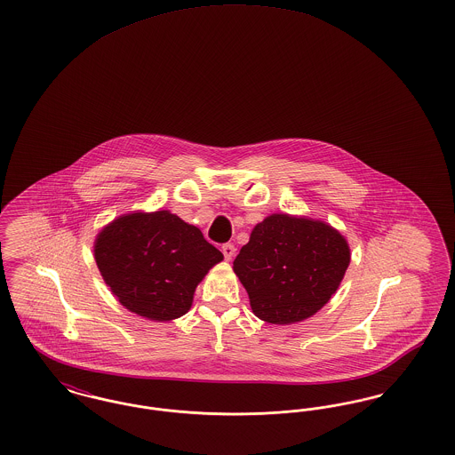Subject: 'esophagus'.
<instances>
[{"label": "esophagus", "mask_w": 455, "mask_h": 455, "mask_svg": "<svg viewBox=\"0 0 455 455\" xmlns=\"http://www.w3.org/2000/svg\"><path fill=\"white\" fill-rule=\"evenodd\" d=\"M221 252H223L225 259L232 260V258L235 256V245L234 243H223L221 245Z\"/></svg>", "instance_id": "obj_1"}]
</instances>
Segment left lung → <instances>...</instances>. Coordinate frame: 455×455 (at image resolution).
Segmentation results:
<instances>
[{
    "label": "left lung",
    "mask_w": 455,
    "mask_h": 455,
    "mask_svg": "<svg viewBox=\"0 0 455 455\" xmlns=\"http://www.w3.org/2000/svg\"><path fill=\"white\" fill-rule=\"evenodd\" d=\"M351 259L349 245L323 220L273 213L258 223L234 260L256 317L302 323L336 293Z\"/></svg>",
    "instance_id": "1"
}]
</instances>
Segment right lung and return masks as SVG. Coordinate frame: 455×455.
Wrapping results in <instances>:
<instances>
[{
    "label": "right lung",
    "instance_id": "1",
    "mask_svg": "<svg viewBox=\"0 0 455 455\" xmlns=\"http://www.w3.org/2000/svg\"><path fill=\"white\" fill-rule=\"evenodd\" d=\"M93 254L112 295L153 323L188 314L197 284L223 260L197 227L169 210L112 220L97 234Z\"/></svg>",
    "mask_w": 455,
    "mask_h": 455
}]
</instances>
